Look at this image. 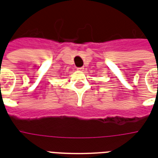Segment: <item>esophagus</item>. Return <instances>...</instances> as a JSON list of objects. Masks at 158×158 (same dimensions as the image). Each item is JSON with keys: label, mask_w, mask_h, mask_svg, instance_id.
<instances>
[{"label": "esophagus", "mask_w": 158, "mask_h": 158, "mask_svg": "<svg viewBox=\"0 0 158 158\" xmlns=\"http://www.w3.org/2000/svg\"><path fill=\"white\" fill-rule=\"evenodd\" d=\"M77 70H78V71H84V68H83V67H81V68H78Z\"/></svg>", "instance_id": "esophagus-1"}]
</instances>
